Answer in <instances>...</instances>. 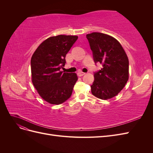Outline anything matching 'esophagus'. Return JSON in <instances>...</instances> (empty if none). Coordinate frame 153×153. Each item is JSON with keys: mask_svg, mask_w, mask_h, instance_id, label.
Segmentation results:
<instances>
[{"mask_svg": "<svg viewBox=\"0 0 153 153\" xmlns=\"http://www.w3.org/2000/svg\"><path fill=\"white\" fill-rule=\"evenodd\" d=\"M85 73H84V72H82V71H80V72H78V75L79 76H84V75H85Z\"/></svg>", "mask_w": 153, "mask_h": 153, "instance_id": "34e87169", "label": "esophagus"}]
</instances>
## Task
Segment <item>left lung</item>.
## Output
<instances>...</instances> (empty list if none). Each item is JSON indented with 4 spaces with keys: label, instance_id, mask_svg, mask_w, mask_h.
Here are the masks:
<instances>
[{
    "label": "left lung",
    "instance_id": "1",
    "mask_svg": "<svg viewBox=\"0 0 153 153\" xmlns=\"http://www.w3.org/2000/svg\"><path fill=\"white\" fill-rule=\"evenodd\" d=\"M95 64L103 68L94 73L91 92L101 100L113 98L126 85L129 76V61L121 45L113 37L92 32L87 34Z\"/></svg>",
    "mask_w": 153,
    "mask_h": 153
}]
</instances>
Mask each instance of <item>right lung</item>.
<instances>
[{
  "label": "right lung",
  "mask_w": 153,
  "mask_h": 153,
  "mask_svg": "<svg viewBox=\"0 0 153 153\" xmlns=\"http://www.w3.org/2000/svg\"><path fill=\"white\" fill-rule=\"evenodd\" d=\"M78 36L59 35L44 41L30 61L32 82L40 96L48 103L59 105L70 98L78 80L76 73L60 71L66 64V55Z\"/></svg>",
  "instance_id": "obj_1"
}]
</instances>
